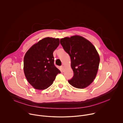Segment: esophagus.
<instances>
[{"instance_id": "34e87169", "label": "esophagus", "mask_w": 123, "mask_h": 123, "mask_svg": "<svg viewBox=\"0 0 123 123\" xmlns=\"http://www.w3.org/2000/svg\"><path fill=\"white\" fill-rule=\"evenodd\" d=\"M61 68H62V71H64V66H61Z\"/></svg>"}]
</instances>
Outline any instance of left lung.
I'll return each mask as SVG.
<instances>
[{
    "label": "left lung",
    "instance_id": "8db88e82",
    "mask_svg": "<svg viewBox=\"0 0 123 123\" xmlns=\"http://www.w3.org/2000/svg\"><path fill=\"white\" fill-rule=\"evenodd\" d=\"M60 43L71 57V66L74 72L69 83L74 87L84 88L95 78L100 62L99 56L94 45L80 36L61 39Z\"/></svg>",
    "mask_w": 123,
    "mask_h": 123
}]
</instances>
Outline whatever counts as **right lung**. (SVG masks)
<instances>
[{
    "label": "right lung",
    "instance_id": "right-lung-1",
    "mask_svg": "<svg viewBox=\"0 0 123 123\" xmlns=\"http://www.w3.org/2000/svg\"><path fill=\"white\" fill-rule=\"evenodd\" d=\"M59 44V38L46 37L33 45L25 53L24 73L28 82L35 89H47L61 73L54 65L53 55Z\"/></svg>",
    "mask_w": 123,
    "mask_h": 123
}]
</instances>
